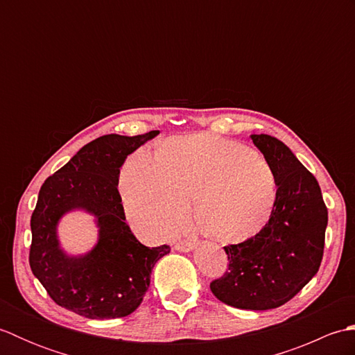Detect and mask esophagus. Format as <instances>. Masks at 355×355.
Returning a JSON list of instances; mask_svg holds the SVG:
<instances>
[{
	"instance_id": "esophagus-1",
	"label": "esophagus",
	"mask_w": 355,
	"mask_h": 355,
	"mask_svg": "<svg viewBox=\"0 0 355 355\" xmlns=\"http://www.w3.org/2000/svg\"><path fill=\"white\" fill-rule=\"evenodd\" d=\"M193 247H195L193 241H178V243H175V245H173V248L178 252H191Z\"/></svg>"
}]
</instances>
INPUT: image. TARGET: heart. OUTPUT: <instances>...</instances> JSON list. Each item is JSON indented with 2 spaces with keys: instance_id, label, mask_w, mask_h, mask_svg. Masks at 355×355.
I'll list each match as a JSON object with an SVG mask.
<instances>
[{
  "instance_id": "b5f03b06",
  "label": "heart",
  "mask_w": 355,
  "mask_h": 355,
  "mask_svg": "<svg viewBox=\"0 0 355 355\" xmlns=\"http://www.w3.org/2000/svg\"><path fill=\"white\" fill-rule=\"evenodd\" d=\"M120 193L131 223L153 238L175 232L195 198L198 223L210 235L239 243L266 227L277 200L273 166L243 143L191 134L157 149H139L123 164Z\"/></svg>"
}]
</instances>
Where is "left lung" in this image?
<instances>
[{"mask_svg": "<svg viewBox=\"0 0 355 355\" xmlns=\"http://www.w3.org/2000/svg\"><path fill=\"white\" fill-rule=\"evenodd\" d=\"M252 140L276 172V206L258 235L224 247L229 270L210 290L230 306L262 311L288 302L319 271L328 209L318 180L288 146L267 134Z\"/></svg>", "mask_w": 355, "mask_h": 355, "instance_id": "1", "label": "left lung"}]
</instances>
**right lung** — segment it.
Returning <instances> with one entry per match:
<instances>
[{
  "mask_svg": "<svg viewBox=\"0 0 355 355\" xmlns=\"http://www.w3.org/2000/svg\"><path fill=\"white\" fill-rule=\"evenodd\" d=\"M158 131L108 134L89 141L45 180L30 220L28 262L55 302L87 319H117L137 310L155 262L169 245L149 248L132 235L117 184L126 157ZM73 208L98 218L100 243L85 257L70 259L58 248L55 225Z\"/></svg>",
  "mask_w": 355,
  "mask_h": 355,
  "instance_id": "right-lung-1",
  "label": "right lung"
}]
</instances>
